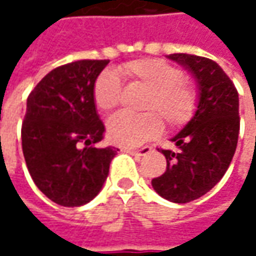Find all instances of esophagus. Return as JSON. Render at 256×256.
Returning a JSON list of instances; mask_svg holds the SVG:
<instances>
[{
  "instance_id": "1",
  "label": "esophagus",
  "mask_w": 256,
  "mask_h": 256,
  "mask_svg": "<svg viewBox=\"0 0 256 256\" xmlns=\"http://www.w3.org/2000/svg\"><path fill=\"white\" fill-rule=\"evenodd\" d=\"M151 146H142V148H140V150H131V148H124L122 151L124 152H128V154H132V155H140V156H142V155H146V154L151 152Z\"/></svg>"
}]
</instances>
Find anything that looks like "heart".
Segmentation results:
<instances>
[{"label":"heart","instance_id":"1","mask_svg":"<svg viewBox=\"0 0 256 256\" xmlns=\"http://www.w3.org/2000/svg\"><path fill=\"white\" fill-rule=\"evenodd\" d=\"M128 81L142 86L148 94L141 105V115L120 114L108 121L110 141L121 146H135L158 135L162 122L171 128L181 126L192 118L198 105V94L191 84L184 81L182 72L161 60L144 58L121 66ZM121 82L112 71H104L94 84V101L98 110L110 112L121 100Z\"/></svg>","mask_w":256,"mask_h":256}]
</instances>
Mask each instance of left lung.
<instances>
[{
	"mask_svg": "<svg viewBox=\"0 0 256 256\" xmlns=\"http://www.w3.org/2000/svg\"><path fill=\"white\" fill-rule=\"evenodd\" d=\"M195 78L200 91L192 120L171 141L174 150H161L166 170L152 180L162 198L185 204L201 198L221 181L236 150L240 134V98L235 85L215 61L191 54H171Z\"/></svg>",
	"mask_w": 256,
	"mask_h": 256,
	"instance_id": "left-lung-1",
	"label": "left lung"
}]
</instances>
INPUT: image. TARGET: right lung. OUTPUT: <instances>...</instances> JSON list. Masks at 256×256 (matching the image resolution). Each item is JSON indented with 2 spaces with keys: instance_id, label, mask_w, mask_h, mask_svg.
I'll list each match as a JSON object with an SVG mask.
<instances>
[{
  "instance_id": "add662e5",
  "label": "right lung",
  "mask_w": 256,
  "mask_h": 256,
  "mask_svg": "<svg viewBox=\"0 0 256 256\" xmlns=\"http://www.w3.org/2000/svg\"><path fill=\"white\" fill-rule=\"evenodd\" d=\"M110 60H81L45 75L26 100L22 152L38 190L62 206H81L101 191L116 148L104 138L94 84Z\"/></svg>"
}]
</instances>
